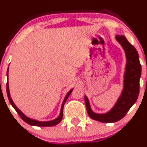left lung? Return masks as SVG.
Listing matches in <instances>:
<instances>
[{"label": "left lung", "mask_w": 147, "mask_h": 147, "mask_svg": "<svg viewBox=\"0 0 147 147\" xmlns=\"http://www.w3.org/2000/svg\"><path fill=\"white\" fill-rule=\"evenodd\" d=\"M116 39L123 48L126 55L124 86L121 95L111 110L104 114L94 113L91 109L88 99L85 96V102L89 116L93 120L102 123H114L123 118L131 107L136 102L140 92L142 67L138 53L124 36L117 35Z\"/></svg>", "instance_id": "8db88e82"}]
</instances>
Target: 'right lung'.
I'll return each mask as SVG.
<instances>
[{
  "label": "right lung",
  "mask_w": 147,
  "mask_h": 147,
  "mask_svg": "<svg viewBox=\"0 0 147 147\" xmlns=\"http://www.w3.org/2000/svg\"><path fill=\"white\" fill-rule=\"evenodd\" d=\"M7 85H6V90H7V97H8L9 101H10L11 105L13 107V108L15 109V111L17 112L20 116L21 117L22 119L26 123L31 125H34V126H40V127H50V126H53V125H56L58 123H60V121H61L63 118V109H64V105L65 104L66 101L69 97V96L70 95L71 93L72 90H71L69 92L67 93V94L66 95L65 98H64V101H63V103L61 105V111H60V113H59V116H58L56 119L53 120V121H45V122H41V121H36V120L34 119H31V118H28L27 116H25L24 114L18 108L15 106V104H14L13 101L12 99H11L10 97V91H9V84H8V69H7Z\"/></svg>",
  "instance_id": "right-lung-1"
}]
</instances>
